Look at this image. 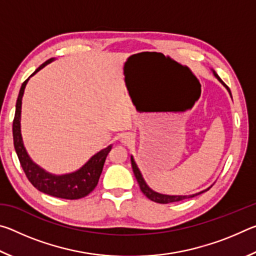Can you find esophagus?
I'll return each mask as SVG.
<instances>
[{
  "label": "esophagus",
  "mask_w": 256,
  "mask_h": 256,
  "mask_svg": "<svg viewBox=\"0 0 256 256\" xmlns=\"http://www.w3.org/2000/svg\"><path fill=\"white\" fill-rule=\"evenodd\" d=\"M132 140H133V136H132V134H130V133L123 134L122 138H120V141H122V144H128Z\"/></svg>",
  "instance_id": "esophagus-1"
}]
</instances>
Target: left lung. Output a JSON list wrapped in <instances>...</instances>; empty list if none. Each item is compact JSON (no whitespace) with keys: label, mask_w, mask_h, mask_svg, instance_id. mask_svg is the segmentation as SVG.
<instances>
[{"label":"left lung","mask_w":256,"mask_h":256,"mask_svg":"<svg viewBox=\"0 0 256 256\" xmlns=\"http://www.w3.org/2000/svg\"><path fill=\"white\" fill-rule=\"evenodd\" d=\"M214 76L216 78V79H218L224 86H226L227 90L229 92V94H230V90H229L228 86L224 84L222 80L220 79L219 76L216 74L214 71ZM230 96H232V94H230ZM131 164H132L134 176H136V178L138 180V186H140L142 193H144L146 198H150V200L154 201V202L162 203V204H167V203H172V202H178V201H182V200H185V198H194L196 196H198V194H202L203 192H206V190H209L210 188H211V186H210V188H208L206 190H201V192L196 193V194H192V196H166V194H160V193L154 192V190H151L149 186L146 185V183L144 180V177H142V175H141V172L138 168L136 164V162H134V159H133L132 156H131Z\"/></svg>","instance_id":"8db88e82"}]
</instances>
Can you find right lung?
<instances>
[{
  "label": "right lung",
  "mask_w": 256,
  "mask_h": 256,
  "mask_svg": "<svg viewBox=\"0 0 256 256\" xmlns=\"http://www.w3.org/2000/svg\"><path fill=\"white\" fill-rule=\"evenodd\" d=\"M53 60L54 58H50L45 63H42L30 76L36 74L40 68L50 63ZM29 78L24 82L20 88L19 96L18 99H16L14 126H12V131H14V144L16 152L18 154L21 167H22L24 174L27 176L30 183L42 193L48 194V196L55 198H66V200H78V198H84L89 193H92L97 186L106 157L112 149V144L108 146L107 148L100 150L96 154H94L80 170H78L74 172H71V174H50V172H47L38 166V164H34L30 159L27 151H26L20 130L21 104H22V96Z\"/></svg>",
  "instance_id": "right-lung-1"
}]
</instances>
